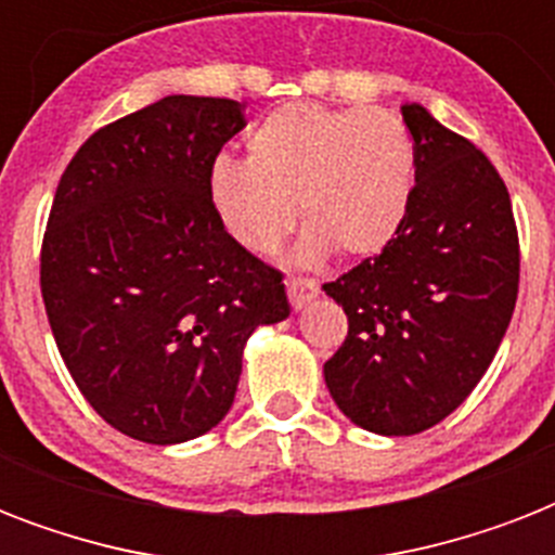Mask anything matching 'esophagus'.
<instances>
[{
  "label": "esophagus",
  "instance_id": "esophagus-1",
  "mask_svg": "<svg viewBox=\"0 0 555 555\" xmlns=\"http://www.w3.org/2000/svg\"><path fill=\"white\" fill-rule=\"evenodd\" d=\"M317 294H320V285L311 279H287V299L294 305V311H302L305 305L317 299Z\"/></svg>",
  "mask_w": 555,
  "mask_h": 555
}]
</instances>
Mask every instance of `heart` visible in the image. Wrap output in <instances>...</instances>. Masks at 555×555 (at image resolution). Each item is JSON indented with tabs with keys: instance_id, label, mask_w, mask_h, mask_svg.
Masks as SVG:
<instances>
[{
	"instance_id": "obj_1",
	"label": "heart",
	"mask_w": 555,
	"mask_h": 555,
	"mask_svg": "<svg viewBox=\"0 0 555 555\" xmlns=\"http://www.w3.org/2000/svg\"><path fill=\"white\" fill-rule=\"evenodd\" d=\"M414 186V143L388 108L291 103L247 134V160L209 164L207 195L238 247L268 256L299 218L296 250L317 264L331 247L346 256L383 250L400 230Z\"/></svg>"
}]
</instances>
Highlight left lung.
I'll return each instance as SVG.
<instances>
[{"label": "left lung", "instance_id": "1", "mask_svg": "<svg viewBox=\"0 0 555 555\" xmlns=\"http://www.w3.org/2000/svg\"><path fill=\"white\" fill-rule=\"evenodd\" d=\"M414 186L395 238L322 291L348 337L325 363L339 412L374 435H417L490 369L518 296L509 192L473 143L405 103Z\"/></svg>", "mask_w": 555, "mask_h": 555}]
</instances>
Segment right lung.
I'll return each instance as SVG.
<instances>
[{"instance_id":"obj_1","label":"right lung","mask_w":555,"mask_h":555,"mask_svg":"<svg viewBox=\"0 0 555 555\" xmlns=\"http://www.w3.org/2000/svg\"><path fill=\"white\" fill-rule=\"evenodd\" d=\"M244 126L235 100L169 94L98 129L56 186L39 259L56 348L91 409L143 443L218 426L250 334L291 313L282 273L207 195Z\"/></svg>"}]
</instances>
